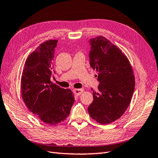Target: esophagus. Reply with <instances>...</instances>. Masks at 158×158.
<instances>
[{
  "label": "esophagus",
  "instance_id": "obj_1",
  "mask_svg": "<svg viewBox=\"0 0 158 158\" xmlns=\"http://www.w3.org/2000/svg\"><path fill=\"white\" fill-rule=\"evenodd\" d=\"M83 89H73V93H74L76 96H80L83 92Z\"/></svg>",
  "mask_w": 158,
  "mask_h": 158
}]
</instances>
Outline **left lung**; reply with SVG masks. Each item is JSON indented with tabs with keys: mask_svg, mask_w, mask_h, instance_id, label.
<instances>
[{
	"mask_svg": "<svg viewBox=\"0 0 158 158\" xmlns=\"http://www.w3.org/2000/svg\"><path fill=\"white\" fill-rule=\"evenodd\" d=\"M90 66L98 73V92L93 89L90 116L98 123L110 124L120 118L131 103L135 86L133 68L127 56L103 36L90 40Z\"/></svg>",
	"mask_w": 158,
	"mask_h": 158,
	"instance_id": "1",
	"label": "left lung"
}]
</instances>
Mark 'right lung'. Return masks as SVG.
<instances>
[{
    "instance_id": "1",
    "label": "right lung",
    "mask_w": 158,
    "mask_h": 158,
    "mask_svg": "<svg viewBox=\"0 0 158 158\" xmlns=\"http://www.w3.org/2000/svg\"><path fill=\"white\" fill-rule=\"evenodd\" d=\"M57 40L41 44L25 61L21 79V96L28 109L44 123L54 125L64 121L75 102L69 89L50 81ZM55 73V72H54Z\"/></svg>"
}]
</instances>
